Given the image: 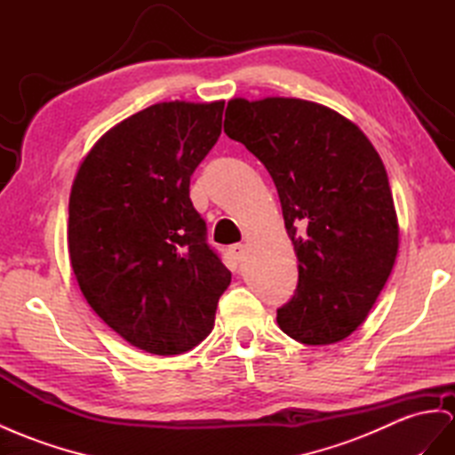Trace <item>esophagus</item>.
<instances>
[{"instance_id": "esophagus-1", "label": "esophagus", "mask_w": 455, "mask_h": 455, "mask_svg": "<svg viewBox=\"0 0 455 455\" xmlns=\"http://www.w3.org/2000/svg\"><path fill=\"white\" fill-rule=\"evenodd\" d=\"M228 251L232 255V259L238 261V263L246 259V255H248V250H246V246H243V243H235V246H230Z\"/></svg>"}]
</instances>
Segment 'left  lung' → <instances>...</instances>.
I'll use <instances>...</instances> for the list:
<instances>
[{"label": "left lung", "mask_w": 455, "mask_h": 455, "mask_svg": "<svg viewBox=\"0 0 455 455\" xmlns=\"http://www.w3.org/2000/svg\"><path fill=\"white\" fill-rule=\"evenodd\" d=\"M225 132L269 171L298 258L278 327L307 346L365 321L398 253V217L377 149L346 116L296 98L230 100Z\"/></svg>", "instance_id": "1"}]
</instances>
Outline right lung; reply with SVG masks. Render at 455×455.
Segmentation results:
<instances>
[{"instance_id": "obj_1", "label": "right lung", "mask_w": 455, "mask_h": 455, "mask_svg": "<svg viewBox=\"0 0 455 455\" xmlns=\"http://www.w3.org/2000/svg\"><path fill=\"white\" fill-rule=\"evenodd\" d=\"M225 101H165L103 134L68 197V255L103 323L177 355L212 332L230 271L207 243L190 177L220 136Z\"/></svg>"}]
</instances>
